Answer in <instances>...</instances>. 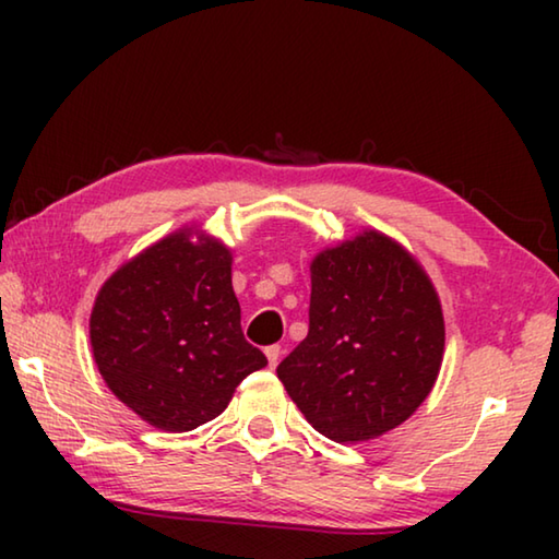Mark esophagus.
I'll use <instances>...</instances> for the list:
<instances>
[{
	"instance_id": "esophagus-1",
	"label": "esophagus",
	"mask_w": 559,
	"mask_h": 559,
	"mask_svg": "<svg viewBox=\"0 0 559 559\" xmlns=\"http://www.w3.org/2000/svg\"><path fill=\"white\" fill-rule=\"evenodd\" d=\"M266 357H269V365L276 367L278 359H281V345H269L266 347Z\"/></svg>"
}]
</instances>
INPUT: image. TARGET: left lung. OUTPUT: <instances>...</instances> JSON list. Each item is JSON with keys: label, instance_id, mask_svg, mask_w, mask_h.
Wrapping results in <instances>:
<instances>
[{"label": "left lung", "instance_id": "left-lung-1", "mask_svg": "<svg viewBox=\"0 0 559 559\" xmlns=\"http://www.w3.org/2000/svg\"><path fill=\"white\" fill-rule=\"evenodd\" d=\"M443 340L441 300L421 263L392 236L362 229L310 261L308 337L276 374L323 437L370 441L427 400Z\"/></svg>", "mask_w": 559, "mask_h": 559}]
</instances>
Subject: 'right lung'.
Wrapping results in <instances>:
<instances>
[{"label":"right lung","instance_id":"obj_1","mask_svg":"<svg viewBox=\"0 0 559 559\" xmlns=\"http://www.w3.org/2000/svg\"><path fill=\"white\" fill-rule=\"evenodd\" d=\"M231 249L197 226L147 246L103 283L91 349L108 390L150 427L192 431L269 365L241 333Z\"/></svg>","mask_w":559,"mask_h":559}]
</instances>
